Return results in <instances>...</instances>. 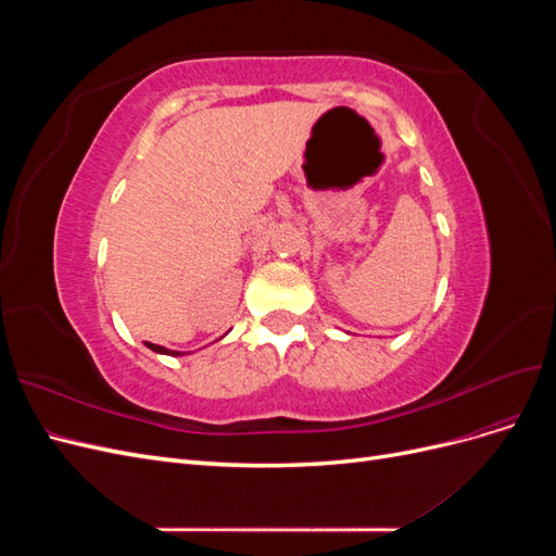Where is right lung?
Segmentation results:
<instances>
[{
    "label": "right lung",
    "instance_id": "1",
    "mask_svg": "<svg viewBox=\"0 0 556 556\" xmlns=\"http://www.w3.org/2000/svg\"><path fill=\"white\" fill-rule=\"evenodd\" d=\"M146 345L153 350V352H160V355H180V352H174V350H166V348H162V345H155V343H148L146 341Z\"/></svg>",
    "mask_w": 556,
    "mask_h": 556
}]
</instances>
